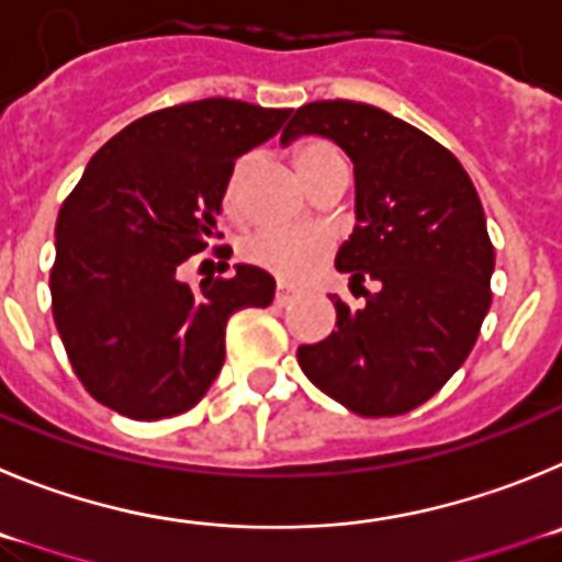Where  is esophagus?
Wrapping results in <instances>:
<instances>
[{
	"instance_id": "34e87169",
	"label": "esophagus",
	"mask_w": 562,
	"mask_h": 562,
	"mask_svg": "<svg viewBox=\"0 0 562 562\" xmlns=\"http://www.w3.org/2000/svg\"><path fill=\"white\" fill-rule=\"evenodd\" d=\"M291 300H293V291H288V288H282V285L277 288V293H274V305L277 307H285Z\"/></svg>"
}]
</instances>
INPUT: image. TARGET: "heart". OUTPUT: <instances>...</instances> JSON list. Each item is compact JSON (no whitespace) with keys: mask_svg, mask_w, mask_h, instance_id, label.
Returning a JSON list of instances; mask_svg holds the SVG:
<instances>
[{"mask_svg":"<svg viewBox=\"0 0 562 562\" xmlns=\"http://www.w3.org/2000/svg\"><path fill=\"white\" fill-rule=\"evenodd\" d=\"M336 159L341 156L327 143H305L293 150V165L305 181H311L318 170H325ZM246 168H249V159L237 161L235 176L226 190V206L237 204V184ZM244 255L257 269L280 277L282 282H302L330 255V237L318 229H260L246 240Z\"/></svg>","mask_w":562,"mask_h":562,"instance_id":"1","label":"heart"}]
</instances>
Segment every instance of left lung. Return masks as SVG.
<instances>
[{"label": "left lung", "instance_id": "obj_1", "mask_svg": "<svg viewBox=\"0 0 562 562\" xmlns=\"http://www.w3.org/2000/svg\"><path fill=\"white\" fill-rule=\"evenodd\" d=\"M327 136L352 159L356 229L336 255L363 307L338 296L325 341L296 350L302 372L361 417H394L445 386L490 311L495 251L482 201L457 156L389 111L352 100L296 109L282 145ZM375 279L367 292L362 282Z\"/></svg>", "mask_w": 562, "mask_h": 562}]
</instances>
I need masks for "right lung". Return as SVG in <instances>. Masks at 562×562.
<instances>
[{
    "label": "right lung",
    "mask_w": 562,
    "mask_h": 562,
    "mask_svg": "<svg viewBox=\"0 0 562 562\" xmlns=\"http://www.w3.org/2000/svg\"><path fill=\"white\" fill-rule=\"evenodd\" d=\"M288 114L229 98L170 105L125 125L86 165L58 212L49 291L69 363L98 403L131 419L193 408L224 367L232 313L271 305L274 277L257 266L199 291L179 271L221 237L237 156Z\"/></svg>",
    "instance_id": "right-lung-1"
}]
</instances>
